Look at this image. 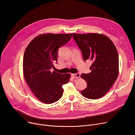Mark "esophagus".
<instances>
[{
    "label": "esophagus",
    "instance_id": "1",
    "mask_svg": "<svg viewBox=\"0 0 135 135\" xmlns=\"http://www.w3.org/2000/svg\"><path fill=\"white\" fill-rule=\"evenodd\" d=\"M72 77L74 79H78L80 77V74L79 73H77V74H73L71 75Z\"/></svg>",
    "mask_w": 135,
    "mask_h": 135
}]
</instances>
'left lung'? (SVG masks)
I'll return each mask as SVG.
<instances>
[{"label": "left lung", "instance_id": "1", "mask_svg": "<svg viewBox=\"0 0 135 135\" xmlns=\"http://www.w3.org/2000/svg\"><path fill=\"white\" fill-rule=\"evenodd\" d=\"M81 49L84 61L90 60L91 72L82 74L81 78L87 86L81 91L88 99H97L106 94L119 75V56L117 49L109 38L99 33H73Z\"/></svg>", "mask_w": 135, "mask_h": 135}]
</instances>
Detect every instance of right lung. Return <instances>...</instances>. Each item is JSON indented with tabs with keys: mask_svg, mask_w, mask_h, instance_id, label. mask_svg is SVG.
I'll use <instances>...</instances> for the list:
<instances>
[{
	"mask_svg": "<svg viewBox=\"0 0 135 135\" xmlns=\"http://www.w3.org/2000/svg\"><path fill=\"white\" fill-rule=\"evenodd\" d=\"M71 34L43 33L32 40L26 48L23 59V74L37 98L51 104L61 97L63 85L70 81V74L51 71L57 61V49L67 43Z\"/></svg>",
	"mask_w": 135,
	"mask_h": 135,
	"instance_id": "right-lung-1",
	"label": "right lung"
}]
</instances>
